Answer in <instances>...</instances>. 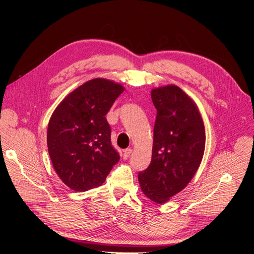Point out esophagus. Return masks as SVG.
Instances as JSON below:
<instances>
[{"mask_svg": "<svg viewBox=\"0 0 254 254\" xmlns=\"http://www.w3.org/2000/svg\"><path fill=\"white\" fill-rule=\"evenodd\" d=\"M130 153H131V149H130V148H127V149H126V150L124 151V155H123L124 159H125V160H127V159L129 157Z\"/></svg>", "mask_w": 254, "mask_h": 254, "instance_id": "esophagus-1", "label": "esophagus"}]
</instances>
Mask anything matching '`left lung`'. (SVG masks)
<instances>
[{"instance_id":"1","label":"left lung","mask_w":254,"mask_h":254,"mask_svg":"<svg viewBox=\"0 0 254 254\" xmlns=\"http://www.w3.org/2000/svg\"><path fill=\"white\" fill-rule=\"evenodd\" d=\"M157 110L150 166L138 173L141 191L163 204L196 174L205 149V127L195 102L176 85L152 90Z\"/></svg>"}]
</instances>
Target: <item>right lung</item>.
Listing matches in <instances>:
<instances>
[{"label":"right lung","instance_id":"1","mask_svg":"<svg viewBox=\"0 0 254 254\" xmlns=\"http://www.w3.org/2000/svg\"><path fill=\"white\" fill-rule=\"evenodd\" d=\"M123 91L114 81L91 79L54 111L47 129L48 152L57 175L70 189L82 192L100 186L119 162L105 115Z\"/></svg>","mask_w":254,"mask_h":254}]
</instances>
